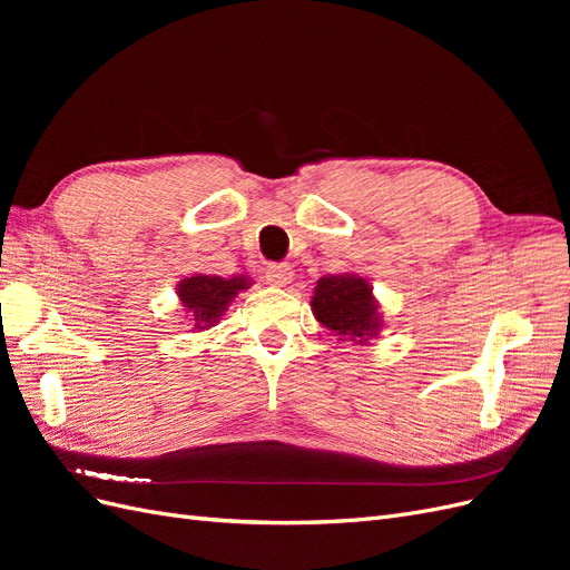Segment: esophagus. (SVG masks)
<instances>
[{
	"instance_id": "34e87169",
	"label": "esophagus",
	"mask_w": 570,
	"mask_h": 570,
	"mask_svg": "<svg viewBox=\"0 0 570 570\" xmlns=\"http://www.w3.org/2000/svg\"><path fill=\"white\" fill-rule=\"evenodd\" d=\"M292 266L289 264H271V266H266V283L268 285H275V287H283V285H287L289 281H292Z\"/></svg>"
}]
</instances>
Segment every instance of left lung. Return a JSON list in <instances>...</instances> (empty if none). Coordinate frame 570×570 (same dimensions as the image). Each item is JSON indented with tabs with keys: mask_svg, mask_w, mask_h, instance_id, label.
<instances>
[{
	"mask_svg": "<svg viewBox=\"0 0 570 570\" xmlns=\"http://www.w3.org/2000/svg\"><path fill=\"white\" fill-rule=\"evenodd\" d=\"M312 312L321 325L337 335V340H350L354 344H368V340L383 331V316L373 297V285L358 273L318 278Z\"/></svg>",
	"mask_w": 570,
	"mask_h": 570,
	"instance_id": "left-lung-1",
	"label": "left lung"
}]
</instances>
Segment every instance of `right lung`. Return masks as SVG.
Here are the masks:
<instances>
[{
  "instance_id": "right-lung-1",
  "label": "right lung",
  "mask_w": 570,
  "mask_h": 570,
  "mask_svg": "<svg viewBox=\"0 0 570 570\" xmlns=\"http://www.w3.org/2000/svg\"><path fill=\"white\" fill-rule=\"evenodd\" d=\"M249 287L252 278H247V275L220 278V275L204 273L189 275V278H183L176 285L185 316L193 321L195 331H209V327H214L220 321V316L228 312V306L237 297V292Z\"/></svg>"
}]
</instances>
